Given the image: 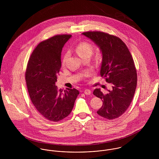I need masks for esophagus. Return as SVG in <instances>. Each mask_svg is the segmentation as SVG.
Segmentation results:
<instances>
[{
  "mask_svg": "<svg viewBox=\"0 0 159 159\" xmlns=\"http://www.w3.org/2000/svg\"><path fill=\"white\" fill-rule=\"evenodd\" d=\"M84 93L86 95H90L91 93V91L90 89H86L85 90H84Z\"/></svg>",
  "mask_w": 159,
  "mask_h": 159,
  "instance_id": "obj_1",
  "label": "esophagus"
}]
</instances>
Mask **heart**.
<instances>
[{
  "label": "heart",
  "instance_id": "1",
  "mask_svg": "<svg viewBox=\"0 0 159 159\" xmlns=\"http://www.w3.org/2000/svg\"><path fill=\"white\" fill-rule=\"evenodd\" d=\"M92 51H93V46L92 45L91 43L87 42H81L76 47V52L81 57H83L88 55L91 56L92 53ZM69 54L70 53L68 51L66 52V54H64L62 59V65L63 66L66 65V62L68 59Z\"/></svg>",
  "mask_w": 159,
  "mask_h": 159
}]
</instances>
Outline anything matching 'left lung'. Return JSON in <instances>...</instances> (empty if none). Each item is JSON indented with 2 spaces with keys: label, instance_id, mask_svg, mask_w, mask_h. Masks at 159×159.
<instances>
[{
  "label": "left lung",
  "instance_id": "8db88e82",
  "mask_svg": "<svg viewBox=\"0 0 159 159\" xmlns=\"http://www.w3.org/2000/svg\"><path fill=\"white\" fill-rule=\"evenodd\" d=\"M82 34L99 46L102 52L100 75L112 85L107 94L100 89L93 92L103 102L97 113L109 120L117 118L126 111L136 90L137 73L132 56L124 42L116 36L100 31Z\"/></svg>",
  "mask_w": 159,
  "mask_h": 159
}]
</instances>
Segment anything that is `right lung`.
Listing matches in <instances>:
<instances>
[{"instance_id": "right-lung-1", "label": "right lung", "mask_w": 159, "mask_h": 159, "mask_svg": "<svg viewBox=\"0 0 159 159\" xmlns=\"http://www.w3.org/2000/svg\"><path fill=\"white\" fill-rule=\"evenodd\" d=\"M71 37L57 35L42 41L27 65L25 78L31 102L38 113L50 121L58 122L68 116L80 93L75 88L63 92L55 85L61 67L62 49Z\"/></svg>"}]
</instances>
